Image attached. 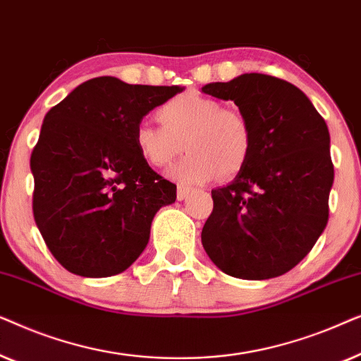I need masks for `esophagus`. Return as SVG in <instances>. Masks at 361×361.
Listing matches in <instances>:
<instances>
[{"label":"esophagus","mask_w":361,"mask_h":361,"mask_svg":"<svg viewBox=\"0 0 361 361\" xmlns=\"http://www.w3.org/2000/svg\"><path fill=\"white\" fill-rule=\"evenodd\" d=\"M192 192H195V189H192V187H187V185H179L177 187V200H185Z\"/></svg>","instance_id":"obj_1"}]
</instances>
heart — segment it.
<instances>
[{
	"label": "heart",
	"instance_id": "obj_1",
	"mask_svg": "<svg viewBox=\"0 0 361 361\" xmlns=\"http://www.w3.org/2000/svg\"><path fill=\"white\" fill-rule=\"evenodd\" d=\"M157 118L161 125L142 121L135 130V146L152 167H172L169 177L187 184L231 177L243 169L253 151V130L243 113L225 108L215 98L189 92L166 102Z\"/></svg>",
	"mask_w": 361,
	"mask_h": 361
}]
</instances>
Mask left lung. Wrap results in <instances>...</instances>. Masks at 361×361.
Segmentation results:
<instances>
[{
    "instance_id": "left-lung-1",
    "label": "left lung",
    "mask_w": 361,
    "mask_h": 361,
    "mask_svg": "<svg viewBox=\"0 0 361 361\" xmlns=\"http://www.w3.org/2000/svg\"><path fill=\"white\" fill-rule=\"evenodd\" d=\"M202 92L235 102L253 130L250 161L228 185L212 190L202 245L225 274L278 278L307 256L327 226L329 128L302 90L264 73L207 83Z\"/></svg>"
}]
</instances>
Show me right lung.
I'll use <instances>...</instances> for the list:
<instances>
[{"label":"right lung","instance_id":"right-lung-1","mask_svg":"<svg viewBox=\"0 0 361 361\" xmlns=\"http://www.w3.org/2000/svg\"><path fill=\"white\" fill-rule=\"evenodd\" d=\"M182 90L97 77L47 111L31 156L32 212L67 271L115 276L145 251L157 210L176 202V184L140 156L135 130Z\"/></svg>","mask_w":361,"mask_h":361}]
</instances>
